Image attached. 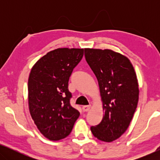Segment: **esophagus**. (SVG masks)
<instances>
[{"mask_svg":"<svg viewBox=\"0 0 160 160\" xmlns=\"http://www.w3.org/2000/svg\"><path fill=\"white\" fill-rule=\"evenodd\" d=\"M90 108H91V106L90 105H88V106H82V110H83V111H88L89 109H90Z\"/></svg>","mask_w":160,"mask_h":160,"instance_id":"esophagus-1","label":"esophagus"}]
</instances>
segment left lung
<instances>
[{"mask_svg":"<svg viewBox=\"0 0 160 160\" xmlns=\"http://www.w3.org/2000/svg\"><path fill=\"white\" fill-rule=\"evenodd\" d=\"M84 56L99 84L104 115L91 127L95 138L112 142L130 125L138 102L136 73L127 57L111 49H84Z\"/></svg>","mask_w":160,"mask_h":160,"instance_id":"obj_1","label":"left lung"}]
</instances>
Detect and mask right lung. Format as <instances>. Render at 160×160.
Returning <instances> with one entry per match:
<instances>
[{
	"instance_id": "right-lung-1",
	"label": "right lung",
	"mask_w": 160,
	"mask_h": 160,
	"mask_svg": "<svg viewBox=\"0 0 160 160\" xmlns=\"http://www.w3.org/2000/svg\"><path fill=\"white\" fill-rule=\"evenodd\" d=\"M84 49L59 48L37 61L28 78V106L41 134L50 141L65 138L80 113L70 104L68 81Z\"/></svg>"
}]
</instances>
